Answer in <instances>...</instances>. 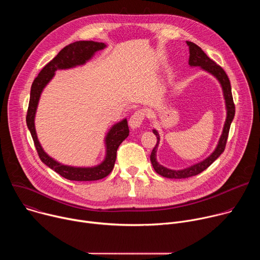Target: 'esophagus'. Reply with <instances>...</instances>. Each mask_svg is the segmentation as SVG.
Segmentation results:
<instances>
[{
	"instance_id": "esophagus-1",
	"label": "esophagus",
	"mask_w": 260,
	"mask_h": 260,
	"mask_svg": "<svg viewBox=\"0 0 260 260\" xmlns=\"http://www.w3.org/2000/svg\"><path fill=\"white\" fill-rule=\"evenodd\" d=\"M145 119V112L143 110H137L134 112V114L129 118V126L132 128H138L142 125L143 121Z\"/></svg>"
}]
</instances>
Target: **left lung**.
Returning a JSON list of instances; mask_svg holds the SVG:
<instances>
[{
  "label": "left lung",
  "instance_id": "8db88e82",
  "mask_svg": "<svg viewBox=\"0 0 260 260\" xmlns=\"http://www.w3.org/2000/svg\"><path fill=\"white\" fill-rule=\"evenodd\" d=\"M186 43L189 47V54H190L188 63L190 66H193V67H201L205 71L211 73L212 75H214L219 80V82L222 86V89H223V94H224L226 110H228V116H226V120H225V123H224L223 132H222V135L220 137L219 143L216 147L215 151L208 158H206L204 161H201V162H199V164H197L192 167H189L187 169H184V170H181V171L169 170V169L160 166L156 161V151H157V146L159 144V135H158L157 131L153 129V134L157 138V143H156L155 147L153 148V150L151 152L150 160H151V164L153 166V169L155 170V172L157 174H159L162 177L170 178V179L189 178V177L199 175L200 173L205 171L207 168H209L225 149L231 124H232V121H233V119L235 117V113H236V107H235V103H234V99H233V94H232L231 82H230V79L226 75V73L224 72V70L222 69L219 64H217L214 60H212L202 50V48L199 47L197 44H194L192 42H188V41Z\"/></svg>",
  "mask_w": 260,
  "mask_h": 260
}]
</instances>
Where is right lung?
<instances>
[{"label": "right lung", "instance_id": "add662e5", "mask_svg": "<svg viewBox=\"0 0 260 260\" xmlns=\"http://www.w3.org/2000/svg\"><path fill=\"white\" fill-rule=\"evenodd\" d=\"M105 47L106 45L104 43L93 41H77L69 44L68 46L62 48L58 52V54L41 70L39 75L35 78L31 84L29 103L26 113V124L34 140L37 152H38L40 159L47 167H49L54 172H56L61 177L68 180L95 181L107 177L111 172H112L116 160V153L118 147L127 138L129 133L127 121L126 119L122 120L121 122L115 124L108 133L106 137L107 154L105 160L101 165L93 168L68 167L55 161L53 158L48 156L42 149L38 138H37L34 123L37 106H38V102L43 88L51 80L56 70L69 69L72 67L83 64L94 54V52Z\"/></svg>", "mask_w": 260, "mask_h": 260}]
</instances>
